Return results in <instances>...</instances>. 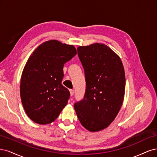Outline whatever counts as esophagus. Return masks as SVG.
I'll list each match as a JSON object with an SVG mask.
<instances>
[{"mask_svg": "<svg viewBox=\"0 0 157 157\" xmlns=\"http://www.w3.org/2000/svg\"><path fill=\"white\" fill-rule=\"evenodd\" d=\"M70 95L73 96L74 94V89H70Z\"/></svg>", "mask_w": 157, "mask_h": 157, "instance_id": "34e87169", "label": "esophagus"}]
</instances>
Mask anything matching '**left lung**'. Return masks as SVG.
Returning <instances> with one entry per match:
<instances>
[{
	"mask_svg": "<svg viewBox=\"0 0 157 157\" xmlns=\"http://www.w3.org/2000/svg\"><path fill=\"white\" fill-rule=\"evenodd\" d=\"M84 69V97L74 104L79 122L90 132L102 130L113 122L122 105L125 75L118 55L104 44L78 48Z\"/></svg>",
	"mask_w": 157,
	"mask_h": 157,
	"instance_id": "1",
	"label": "left lung"
}]
</instances>
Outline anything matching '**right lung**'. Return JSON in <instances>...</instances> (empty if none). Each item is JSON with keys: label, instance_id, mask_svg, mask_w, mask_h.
<instances>
[{"label": "right lung", "instance_id": "obj_1", "mask_svg": "<svg viewBox=\"0 0 157 157\" xmlns=\"http://www.w3.org/2000/svg\"><path fill=\"white\" fill-rule=\"evenodd\" d=\"M76 53L72 45L49 40L30 56L22 73L20 95L25 112L34 122L52 123L67 105L70 94L61 83L63 67Z\"/></svg>", "mask_w": 157, "mask_h": 157}]
</instances>
